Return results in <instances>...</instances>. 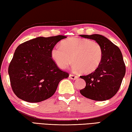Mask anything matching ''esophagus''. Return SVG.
Instances as JSON below:
<instances>
[{
    "label": "esophagus",
    "mask_w": 132,
    "mask_h": 132,
    "mask_svg": "<svg viewBox=\"0 0 132 132\" xmlns=\"http://www.w3.org/2000/svg\"><path fill=\"white\" fill-rule=\"evenodd\" d=\"M69 77H70V79H71V80H76L78 78L77 76H75V75H73L71 74L69 75Z\"/></svg>",
    "instance_id": "esophagus-1"
}]
</instances>
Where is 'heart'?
Returning a JSON list of instances; mask_svg holds the SVG:
<instances>
[{"instance_id":"heart-1","label":"heart","mask_w":132,"mask_h":132,"mask_svg":"<svg viewBox=\"0 0 132 132\" xmlns=\"http://www.w3.org/2000/svg\"><path fill=\"white\" fill-rule=\"evenodd\" d=\"M51 55L57 65L64 69L73 61V69L83 73L95 70L102 61V50L97 41L81 38H71L64 40L62 45H56Z\"/></svg>"}]
</instances>
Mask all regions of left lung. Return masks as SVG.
Here are the masks:
<instances>
[{
	"label": "left lung",
	"mask_w": 132,
	"mask_h": 132,
	"mask_svg": "<svg viewBox=\"0 0 132 132\" xmlns=\"http://www.w3.org/2000/svg\"><path fill=\"white\" fill-rule=\"evenodd\" d=\"M80 36L98 42L103 53L102 61L98 68L90 74L80 76L86 82L85 88L80 92L84 97L95 101L110 99L119 90L126 73L121 51L103 35L93 34Z\"/></svg>",
	"instance_id": "1"
}]
</instances>
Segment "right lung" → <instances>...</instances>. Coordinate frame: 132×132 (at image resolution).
<instances>
[{
  "label": "right lung",
  "mask_w": 132,
  "mask_h": 132,
  "mask_svg": "<svg viewBox=\"0 0 132 132\" xmlns=\"http://www.w3.org/2000/svg\"><path fill=\"white\" fill-rule=\"evenodd\" d=\"M64 35L38 37L17 46L9 66L11 87L18 98L29 102L44 101L54 94L59 82L69 76L58 68L51 51Z\"/></svg>",
  "instance_id": "obj_1"
}]
</instances>
